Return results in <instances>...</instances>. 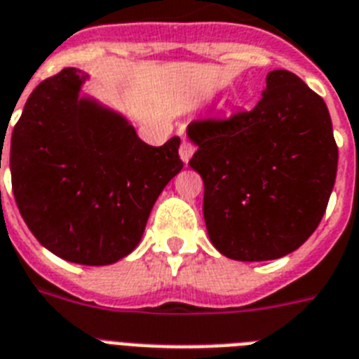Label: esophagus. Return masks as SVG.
I'll return each mask as SVG.
<instances>
[{"instance_id": "esophagus-1", "label": "esophagus", "mask_w": 359, "mask_h": 359, "mask_svg": "<svg viewBox=\"0 0 359 359\" xmlns=\"http://www.w3.org/2000/svg\"><path fill=\"white\" fill-rule=\"evenodd\" d=\"M194 153H195V145L191 144V142H188V140H182V144H180V147H179L180 160H182L184 164H188L189 158H191V154Z\"/></svg>"}]
</instances>
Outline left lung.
<instances>
[{
    "label": "left lung",
    "instance_id": "left-lung-1",
    "mask_svg": "<svg viewBox=\"0 0 359 359\" xmlns=\"http://www.w3.org/2000/svg\"><path fill=\"white\" fill-rule=\"evenodd\" d=\"M252 110L194 119L189 168L205 182L210 241L226 258L276 260L304 243L325 215L337 145L321 95L287 69L269 72Z\"/></svg>",
    "mask_w": 359,
    "mask_h": 359
}]
</instances>
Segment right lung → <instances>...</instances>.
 <instances>
[{"instance_id":"add662e5","label":"right lung","mask_w":359,"mask_h":359,"mask_svg":"<svg viewBox=\"0 0 359 359\" xmlns=\"http://www.w3.org/2000/svg\"><path fill=\"white\" fill-rule=\"evenodd\" d=\"M86 79L64 68L38 84L14 125L7 165L20 214L46 249L74 264L109 265L136 249L184 164L179 136L147 145L123 116L79 97Z\"/></svg>"}]
</instances>
